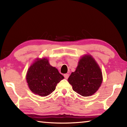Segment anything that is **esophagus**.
Masks as SVG:
<instances>
[{
  "mask_svg": "<svg viewBox=\"0 0 127 127\" xmlns=\"http://www.w3.org/2000/svg\"><path fill=\"white\" fill-rule=\"evenodd\" d=\"M64 78H65L66 79H67L68 78V77H69V74H68V73H66V74H64Z\"/></svg>",
  "mask_w": 127,
  "mask_h": 127,
  "instance_id": "esophagus-1",
  "label": "esophagus"
}]
</instances>
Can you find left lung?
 I'll return each mask as SVG.
<instances>
[{"mask_svg": "<svg viewBox=\"0 0 127 127\" xmlns=\"http://www.w3.org/2000/svg\"><path fill=\"white\" fill-rule=\"evenodd\" d=\"M68 80L73 91L83 96H89L95 93L101 85L102 73L93 58L85 55L79 60L76 70Z\"/></svg>", "mask_w": 127, "mask_h": 127, "instance_id": "1", "label": "left lung"}]
</instances>
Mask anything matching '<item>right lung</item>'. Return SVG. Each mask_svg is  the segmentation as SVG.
<instances>
[{"instance_id": "1", "label": "right lung", "mask_w": 127, "mask_h": 127, "mask_svg": "<svg viewBox=\"0 0 127 127\" xmlns=\"http://www.w3.org/2000/svg\"><path fill=\"white\" fill-rule=\"evenodd\" d=\"M64 77L46 58L37 59L28 70L26 79L31 91L41 96L49 95Z\"/></svg>"}]
</instances>
